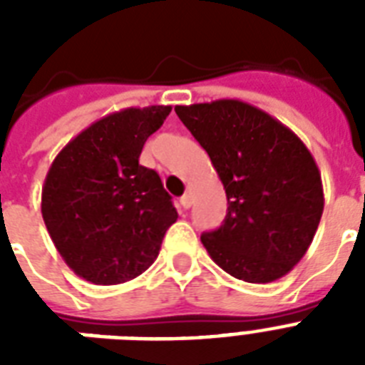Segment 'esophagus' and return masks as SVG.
I'll return each instance as SVG.
<instances>
[{
  "label": "esophagus",
  "instance_id": "esophagus-1",
  "mask_svg": "<svg viewBox=\"0 0 365 365\" xmlns=\"http://www.w3.org/2000/svg\"><path fill=\"white\" fill-rule=\"evenodd\" d=\"M180 205H182V208H189V206L193 205V193L187 191V193L183 195L182 199H180Z\"/></svg>",
  "mask_w": 365,
  "mask_h": 365
}]
</instances>
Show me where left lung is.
I'll list each match as a JSON object with an SVG mask.
<instances>
[{"instance_id": "1", "label": "left lung", "mask_w": 365, "mask_h": 365, "mask_svg": "<svg viewBox=\"0 0 365 365\" xmlns=\"http://www.w3.org/2000/svg\"><path fill=\"white\" fill-rule=\"evenodd\" d=\"M227 195V216L200 237L231 277L267 284L307 254L324 212L322 178L295 132L240 100L176 106Z\"/></svg>"}]
</instances>
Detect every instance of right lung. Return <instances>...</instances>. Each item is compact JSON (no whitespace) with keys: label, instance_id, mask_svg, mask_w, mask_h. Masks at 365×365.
Returning <instances> with one entry per match:
<instances>
[{"label":"right lung","instance_id":"add662e5","mask_svg":"<svg viewBox=\"0 0 365 365\" xmlns=\"http://www.w3.org/2000/svg\"><path fill=\"white\" fill-rule=\"evenodd\" d=\"M170 110L149 106L110 113L53 160L41 191L43 222L77 277L113 286L157 259L178 212L159 174L138 159Z\"/></svg>","mask_w":365,"mask_h":365}]
</instances>
